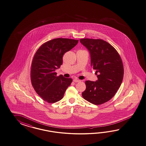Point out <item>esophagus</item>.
Wrapping results in <instances>:
<instances>
[{"instance_id":"esophagus-1","label":"esophagus","mask_w":146,"mask_h":146,"mask_svg":"<svg viewBox=\"0 0 146 146\" xmlns=\"http://www.w3.org/2000/svg\"><path fill=\"white\" fill-rule=\"evenodd\" d=\"M73 81V82H75V83H76V82H80V81H81L80 80L77 79V78H75V79H74Z\"/></svg>"}]
</instances>
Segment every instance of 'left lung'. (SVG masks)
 Returning a JSON list of instances; mask_svg holds the SVG:
<instances>
[{"mask_svg":"<svg viewBox=\"0 0 146 146\" xmlns=\"http://www.w3.org/2000/svg\"><path fill=\"white\" fill-rule=\"evenodd\" d=\"M80 43L89 51L91 65L96 70L98 80L86 81L83 98L89 102L100 105L109 101L117 92L123 78L121 57L109 43L100 39L83 38Z\"/></svg>","mask_w":146,"mask_h":146,"instance_id":"8db88e82","label":"left lung"}]
</instances>
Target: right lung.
Returning <instances> with one entry per match:
<instances>
[{
    "label": "right lung",
    "mask_w": 146,
    "mask_h": 146,
    "mask_svg": "<svg viewBox=\"0 0 146 146\" xmlns=\"http://www.w3.org/2000/svg\"><path fill=\"white\" fill-rule=\"evenodd\" d=\"M78 40L58 38L43 44L33 60L31 78L34 89L45 101L55 103L62 99L72 79L56 76V69L63 63L64 53L78 43Z\"/></svg>",
    "instance_id": "obj_1"
}]
</instances>
